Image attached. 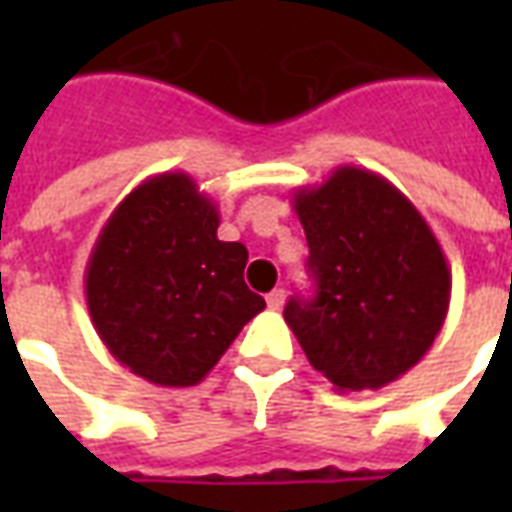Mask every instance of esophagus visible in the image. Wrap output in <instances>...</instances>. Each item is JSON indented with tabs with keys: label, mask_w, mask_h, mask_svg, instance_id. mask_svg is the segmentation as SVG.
<instances>
[{
	"label": "esophagus",
	"mask_w": 512,
	"mask_h": 512,
	"mask_svg": "<svg viewBox=\"0 0 512 512\" xmlns=\"http://www.w3.org/2000/svg\"><path fill=\"white\" fill-rule=\"evenodd\" d=\"M266 304L271 310H282V304H285V290H271L266 296Z\"/></svg>",
	"instance_id": "1"
}]
</instances>
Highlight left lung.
<instances>
[{
  "label": "left lung",
  "instance_id": "1",
  "mask_svg": "<svg viewBox=\"0 0 512 512\" xmlns=\"http://www.w3.org/2000/svg\"><path fill=\"white\" fill-rule=\"evenodd\" d=\"M293 208L315 296H293L285 321L334 389L392 384L428 354L447 318L452 279L436 235L403 191L362 167L301 186Z\"/></svg>",
  "mask_w": 512,
  "mask_h": 512
}]
</instances>
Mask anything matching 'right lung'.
<instances>
[{"label": "right lung", "mask_w": 512, "mask_h": 512, "mask_svg": "<svg viewBox=\"0 0 512 512\" xmlns=\"http://www.w3.org/2000/svg\"><path fill=\"white\" fill-rule=\"evenodd\" d=\"M186 172L139 183L106 219L84 271L98 337L134 376L194 386L266 301L246 288L244 244Z\"/></svg>", "instance_id": "obj_1"}]
</instances>
